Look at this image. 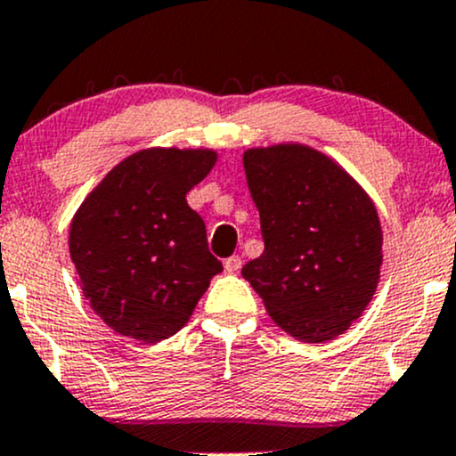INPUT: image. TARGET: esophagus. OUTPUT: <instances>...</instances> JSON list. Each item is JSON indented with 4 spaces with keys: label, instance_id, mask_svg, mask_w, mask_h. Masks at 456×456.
I'll return each instance as SVG.
<instances>
[{
    "label": "esophagus",
    "instance_id": "34e87169",
    "mask_svg": "<svg viewBox=\"0 0 456 456\" xmlns=\"http://www.w3.org/2000/svg\"><path fill=\"white\" fill-rule=\"evenodd\" d=\"M224 267H226L228 273L239 272V269H241V258H239V256H230V258H226V261H224Z\"/></svg>",
    "mask_w": 456,
    "mask_h": 456
}]
</instances>
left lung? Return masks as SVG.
<instances>
[{
	"label": "left lung",
	"mask_w": 456,
	"mask_h": 456,
	"mask_svg": "<svg viewBox=\"0 0 456 456\" xmlns=\"http://www.w3.org/2000/svg\"><path fill=\"white\" fill-rule=\"evenodd\" d=\"M265 252L241 269L289 337L344 335L374 297L383 230L367 191L335 159L302 143L243 151Z\"/></svg>",
	"instance_id": "1"
}]
</instances>
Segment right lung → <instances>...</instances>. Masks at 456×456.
<instances>
[{
  "label": "right lung",
  "mask_w": 456,
  "mask_h": 456,
  "mask_svg": "<svg viewBox=\"0 0 456 456\" xmlns=\"http://www.w3.org/2000/svg\"><path fill=\"white\" fill-rule=\"evenodd\" d=\"M217 163L208 148H145L117 163L71 219L82 293L119 335L156 344L193 315L222 263L187 193Z\"/></svg>",
  "instance_id": "obj_1"
}]
</instances>
